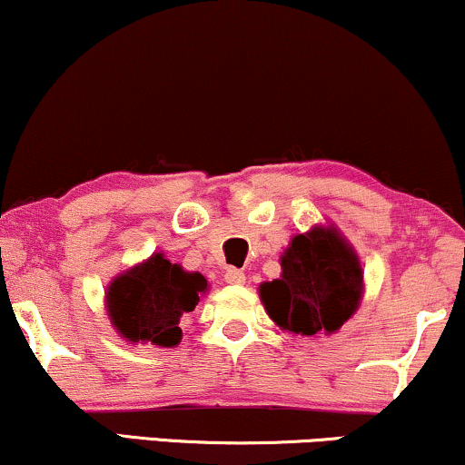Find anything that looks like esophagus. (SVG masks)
<instances>
[{
  "instance_id": "esophagus-1",
  "label": "esophagus",
  "mask_w": 465,
  "mask_h": 465,
  "mask_svg": "<svg viewBox=\"0 0 465 465\" xmlns=\"http://www.w3.org/2000/svg\"><path fill=\"white\" fill-rule=\"evenodd\" d=\"M244 280H247V277H244L242 271H238V269H227L225 271V282H227V284L240 286V284H244Z\"/></svg>"
}]
</instances>
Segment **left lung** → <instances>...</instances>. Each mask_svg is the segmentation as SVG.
Instances as JSON below:
<instances>
[{
	"label": "left lung",
	"mask_w": 465,
	"mask_h": 465,
	"mask_svg": "<svg viewBox=\"0 0 465 465\" xmlns=\"http://www.w3.org/2000/svg\"><path fill=\"white\" fill-rule=\"evenodd\" d=\"M280 264L282 277L260 284V300L282 330L302 336L332 334L359 308V255L332 225L297 233Z\"/></svg>",
	"instance_id": "obj_1"
}]
</instances>
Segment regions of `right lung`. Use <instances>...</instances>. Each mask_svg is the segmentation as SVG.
<instances>
[{
    "label": "right lung",
    "instance_id": "1",
    "mask_svg": "<svg viewBox=\"0 0 465 465\" xmlns=\"http://www.w3.org/2000/svg\"><path fill=\"white\" fill-rule=\"evenodd\" d=\"M207 291L201 273L153 253L146 262L117 275L106 288V312L111 323L131 343L174 348L181 341L179 322L192 312Z\"/></svg>",
    "mask_w": 465,
    "mask_h": 465
}]
</instances>
